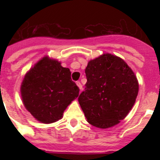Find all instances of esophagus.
<instances>
[{
    "mask_svg": "<svg viewBox=\"0 0 160 160\" xmlns=\"http://www.w3.org/2000/svg\"><path fill=\"white\" fill-rule=\"evenodd\" d=\"M76 85H78V87L80 88V91H81V90H82V85H81V83H80V81H77V82H76Z\"/></svg>",
    "mask_w": 160,
    "mask_h": 160,
    "instance_id": "obj_1",
    "label": "esophagus"
}]
</instances>
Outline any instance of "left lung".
Instances as JSON below:
<instances>
[{
  "instance_id": "1",
  "label": "left lung",
  "mask_w": 160,
  "mask_h": 160,
  "mask_svg": "<svg viewBox=\"0 0 160 160\" xmlns=\"http://www.w3.org/2000/svg\"><path fill=\"white\" fill-rule=\"evenodd\" d=\"M87 82L78 100L88 122L106 129L119 124L132 109L139 84L133 70L120 58L104 54L85 69Z\"/></svg>"
}]
</instances>
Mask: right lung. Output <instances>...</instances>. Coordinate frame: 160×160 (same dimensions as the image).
I'll list each match as a JSON object with an SVG mask.
<instances>
[{
	"label": "right lung",
	"instance_id": "right-lung-1",
	"mask_svg": "<svg viewBox=\"0 0 160 160\" xmlns=\"http://www.w3.org/2000/svg\"><path fill=\"white\" fill-rule=\"evenodd\" d=\"M68 68L44 57L30 70L21 84L24 105L37 120L50 124L61 119L64 110L79 95L80 89Z\"/></svg>",
	"mask_w": 160,
	"mask_h": 160
}]
</instances>
